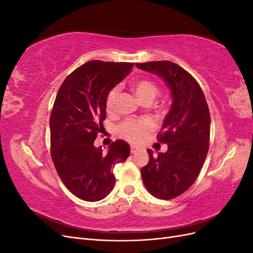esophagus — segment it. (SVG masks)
Here are the masks:
<instances>
[{
  "label": "esophagus",
  "instance_id": "34e87169",
  "mask_svg": "<svg viewBox=\"0 0 253 253\" xmlns=\"http://www.w3.org/2000/svg\"><path fill=\"white\" fill-rule=\"evenodd\" d=\"M138 151H139V148H137L136 145H132V147H131V153H132V154H135V153H137Z\"/></svg>",
  "mask_w": 253,
  "mask_h": 253
}]
</instances>
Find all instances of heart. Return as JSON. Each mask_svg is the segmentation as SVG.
Returning a JSON list of instances; mask_svg holds the SVG:
<instances>
[{
    "label": "heart",
    "instance_id": "b5f03b06",
    "mask_svg": "<svg viewBox=\"0 0 253 253\" xmlns=\"http://www.w3.org/2000/svg\"><path fill=\"white\" fill-rule=\"evenodd\" d=\"M133 90L140 102L145 100L153 101L159 93V87L154 81L150 79H140L133 84ZM118 93V87H114L111 89L108 97H106V109L112 110L114 108ZM152 127L153 126L151 122L145 119L138 121H127L121 126L120 132L121 135L127 140L138 142L151 131Z\"/></svg>",
    "mask_w": 253,
    "mask_h": 253
}]
</instances>
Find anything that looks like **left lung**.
<instances>
[{
	"label": "left lung",
	"instance_id": "8db88e82",
	"mask_svg": "<svg viewBox=\"0 0 253 253\" xmlns=\"http://www.w3.org/2000/svg\"><path fill=\"white\" fill-rule=\"evenodd\" d=\"M142 71L162 78L171 90L172 105L157 136L168 144L166 153L153 156L141 169L149 192L160 200L182 194L196 180L209 150L210 112L200 84L171 61L137 63Z\"/></svg>",
	"mask_w": 253,
	"mask_h": 253
}]
</instances>
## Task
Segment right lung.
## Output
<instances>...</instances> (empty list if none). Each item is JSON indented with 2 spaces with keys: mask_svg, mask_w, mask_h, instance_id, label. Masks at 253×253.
Here are the masks:
<instances>
[{
  "mask_svg": "<svg viewBox=\"0 0 253 253\" xmlns=\"http://www.w3.org/2000/svg\"><path fill=\"white\" fill-rule=\"evenodd\" d=\"M133 63H84L60 86L50 114L51 158L65 187L86 202L109 195L115 181L113 168L129 156L124 140L112 142L108 152L94 141L102 131L106 97L131 73Z\"/></svg>",
  "mask_w": 253,
  "mask_h": 253,
  "instance_id": "add662e5",
  "label": "right lung"
}]
</instances>
